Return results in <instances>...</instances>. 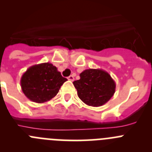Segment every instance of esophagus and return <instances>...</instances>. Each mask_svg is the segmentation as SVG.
Wrapping results in <instances>:
<instances>
[{
    "label": "esophagus",
    "mask_w": 152,
    "mask_h": 152,
    "mask_svg": "<svg viewBox=\"0 0 152 152\" xmlns=\"http://www.w3.org/2000/svg\"><path fill=\"white\" fill-rule=\"evenodd\" d=\"M68 79H69V81H73L74 80V76H73V75H70V76L68 77Z\"/></svg>",
    "instance_id": "1"
}]
</instances>
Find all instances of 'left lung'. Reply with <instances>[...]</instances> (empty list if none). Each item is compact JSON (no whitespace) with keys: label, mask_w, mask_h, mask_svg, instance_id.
Instances as JSON below:
<instances>
[{"label":"left lung","mask_w":152,"mask_h":152,"mask_svg":"<svg viewBox=\"0 0 152 152\" xmlns=\"http://www.w3.org/2000/svg\"><path fill=\"white\" fill-rule=\"evenodd\" d=\"M73 82L78 97L88 106L98 107L106 103L114 95L115 83L110 74L101 69H87Z\"/></svg>","instance_id":"1"}]
</instances>
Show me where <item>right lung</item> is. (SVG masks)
I'll list each match as a JSON object with an SVG mask.
<instances>
[{"label": "right lung", "instance_id": "add662e5", "mask_svg": "<svg viewBox=\"0 0 152 152\" xmlns=\"http://www.w3.org/2000/svg\"><path fill=\"white\" fill-rule=\"evenodd\" d=\"M66 80L56 66L47 62L30 66L22 75L20 83L22 91L30 100L42 103L55 97Z\"/></svg>", "mask_w": 152, "mask_h": 152}]
</instances>
